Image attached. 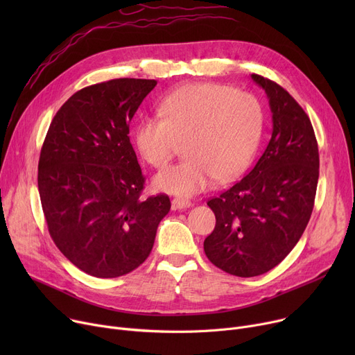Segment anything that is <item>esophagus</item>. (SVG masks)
Masks as SVG:
<instances>
[{
	"label": "esophagus",
	"mask_w": 355,
	"mask_h": 355,
	"mask_svg": "<svg viewBox=\"0 0 355 355\" xmlns=\"http://www.w3.org/2000/svg\"><path fill=\"white\" fill-rule=\"evenodd\" d=\"M193 206V202L190 200H185V198H174L173 200V209L174 210H185V209H190Z\"/></svg>",
	"instance_id": "obj_1"
}]
</instances>
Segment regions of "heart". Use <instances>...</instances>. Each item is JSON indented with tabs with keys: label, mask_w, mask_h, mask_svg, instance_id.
Here are the masks:
<instances>
[{
	"label": "heart",
	"mask_w": 355,
	"mask_h": 355,
	"mask_svg": "<svg viewBox=\"0 0 355 355\" xmlns=\"http://www.w3.org/2000/svg\"><path fill=\"white\" fill-rule=\"evenodd\" d=\"M159 118H144L134 130L139 155L164 168L184 144V162L154 178L155 189L191 197L214 178L229 181L245 171L262 139L265 116L260 102L234 87L197 82L173 90L158 105Z\"/></svg>",
	"instance_id": "heart-1"
}]
</instances>
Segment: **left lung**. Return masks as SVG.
Masks as SVG:
<instances>
[{"label":"left lung","instance_id":"left-lung-1","mask_svg":"<svg viewBox=\"0 0 355 355\" xmlns=\"http://www.w3.org/2000/svg\"><path fill=\"white\" fill-rule=\"evenodd\" d=\"M266 93L272 137L250 173L209 200L216 227L204 252L218 269L240 277L269 272L300 241L313 209L320 154L305 110L277 83L250 76Z\"/></svg>","mask_w":355,"mask_h":355}]
</instances>
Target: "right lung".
Returning <instances> with one entry per match:
<instances>
[{
    "label": "right lung",
    "instance_id": "1",
    "mask_svg": "<svg viewBox=\"0 0 355 355\" xmlns=\"http://www.w3.org/2000/svg\"><path fill=\"white\" fill-rule=\"evenodd\" d=\"M157 86L114 79L74 93L53 118L39 161L49 233L70 262L95 277L137 269L171 209L165 194L139 198L145 178L129 122Z\"/></svg>",
    "mask_w": 355,
    "mask_h": 355
}]
</instances>
